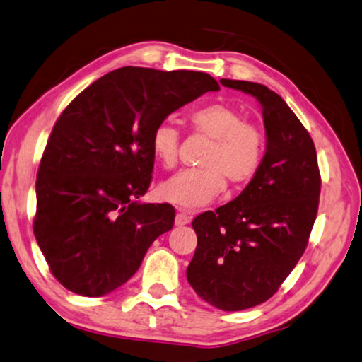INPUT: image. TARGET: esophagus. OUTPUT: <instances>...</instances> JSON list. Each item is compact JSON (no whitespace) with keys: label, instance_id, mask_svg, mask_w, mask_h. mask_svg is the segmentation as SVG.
<instances>
[{"label":"esophagus","instance_id":"1","mask_svg":"<svg viewBox=\"0 0 362 362\" xmlns=\"http://www.w3.org/2000/svg\"><path fill=\"white\" fill-rule=\"evenodd\" d=\"M191 219H192V216H191V214H187L185 208H177V214H176V219H175V224L177 227L189 224V223H191Z\"/></svg>","mask_w":362,"mask_h":362}]
</instances>
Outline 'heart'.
<instances>
[{"label":"heart","mask_w":362,"mask_h":362,"mask_svg":"<svg viewBox=\"0 0 362 362\" xmlns=\"http://www.w3.org/2000/svg\"><path fill=\"white\" fill-rule=\"evenodd\" d=\"M194 133L211 139L202 157V168L185 170L158 187L170 204L197 208L208 205L226 189L243 187L255 180L265 156V133L257 124L246 122L243 112L224 103H210L189 112ZM181 135L170 119L156 125L151 151L163 168H175L180 158Z\"/></svg>","instance_id":"obj_1"}]
</instances>
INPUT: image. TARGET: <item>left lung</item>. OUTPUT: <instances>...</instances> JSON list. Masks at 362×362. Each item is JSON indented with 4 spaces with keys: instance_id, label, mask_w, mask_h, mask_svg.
Masks as SVG:
<instances>
[{
    "instance_id": "obj_1",
    "label": "left lung",
    "mask_w": 362,
    "mask_h": 362,
    "mask_svg": "<svg viewBox=\"0 0 362 362\" xmlns=\"http://www.w3.org/2000/svg\"><path fill=\"white\" fill-rule=\"evenodd\" d=\"M221 84L257 98L267 149L237 199L192 221L197 248L187 281L213 307L238 312L269 300L299 262L318 213L321 175L312 136L280 95L248 81Z\"/></svg>"
}]
</instances>
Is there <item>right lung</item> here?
Segmentation results:
<instances>
[{"label":"right lung","mask_w":362,"mask_h":362,"mask_svg":"<svg viewBox=\"0 0 362 362\" xmlns=\"http://www.w3.org/2000/svg\"><path fill=\"white\" fill-rule=\"evenodd\" d=\"M210 74L124 66L69 103L36 175L33 232L57 281L100 297L130 280L146 251L175 224L170 204H138L154 168L158 122L206 92Z\"/></svg>","instance_id":"right-lung-1"}]
</instances>
